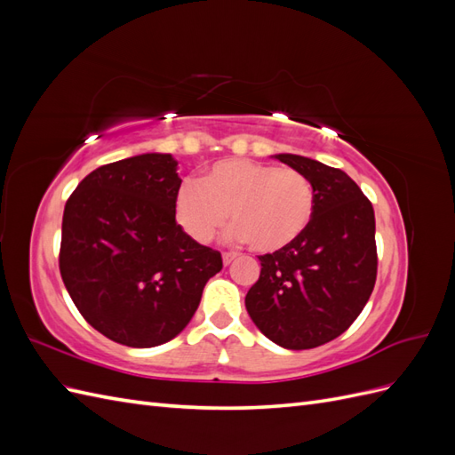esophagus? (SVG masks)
Here are the masks:
<instances>
[{"instance_id":"34e87169","label":"esophagus","mask_w":455,"mask_h":455,"mask_svg":"<svg viewBox=\"0 0 455 455\" xmlns=\"http://www.w3.org/2000/svg\"><path fill=\"white\" fill-rule=\"evenodd\" d=\"M237 258V252H224L222 254V259H224V266H229L231 264V261L233 259H235Z\"/></svg>"}]
</instances>
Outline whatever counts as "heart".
<instances>
[{"label":"heart","mask_w":455,"mask_h":455,"mask_svg":"<svg viewBox=\"0 0 455 455\" xmlns=\"http://www.w3.org/2000/svg\"><path fill=\"white\" fill-rule=\"evenodd\" d=\"M313 186L292 169L249 159H222L197 186L186 184L174 201L178 224L188 235L206 243L231 222V239H249L254 251L275 252L296 241L311 222Z\"/></svg>","instance_id":"1"}]
</instances>
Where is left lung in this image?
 <instances>
[{
	"instance_id": "8db88e82",
	"label": "left lung",
	"mask_w": 455,
	"mask_h": 455,
	"mask_svg": "<svg viewBox=\"0 0 455 455\" xmlns=\"http://www.w3.org/2000/svg\"><path fill=\"white\" fill-rule=\"evenodd\" d=\"M273 157L311 182L313 216L296 241L259 256V279L244 306L273 343L313 349L346 332L374 291V209L343 171L294 154Z\"/></svg>"
}]
</instances>
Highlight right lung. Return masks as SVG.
<instances>
[{
	"instance_id": "1",
	"label": "right lung",
	"mask_w": 455,
	"mask_h": 455,
	"mask_svg": "<svg viewBox=\"0 0 455 455\" xmlns=\"http://www.w3.org/2000/svg\"><path fill=\"white\" fill-rule=\"evenodd\" d=\"M171 154L104 164L79 182L62 216L60 275L84 319L127 347L176 338L203 288L222 269L220 252L176 224L180 189Z\"/></svg>"
}]
</instances>
